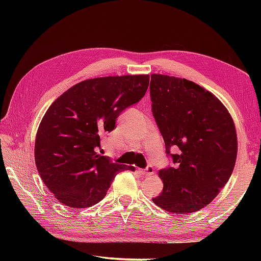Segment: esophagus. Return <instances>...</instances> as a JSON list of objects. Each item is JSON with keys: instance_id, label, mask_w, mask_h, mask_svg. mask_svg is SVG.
Here are the masks:
<instances>
[{"instance_id": "obj_1", "label": "esophagus", "mask_w": 261, "mask_h": 261, "mask_svg": "<svg viewBox=\"0 0 261 261\" xmlns=\"http://www.w3.org/2000/svg\"><path fill=\"white\" fill-rule=\"evenodd\" d=\"M140 173L145 175V176H149V175H152L154 173V169H153L152 166H148L146 169H141Z\"/></svg>"}]
</instances>
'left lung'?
<instances>
[{"label":"left lung","mask_w":261,"mask_h":261,"mask_svg":"<svg viewBox=\"0 0 261 261\" xmlns=\"http://www.w3.org/2000/svg\"><path fill=\"white\" fill-rule=\"evenodd\" d=\"M152 112L176 167L159 171L163 183L153 202L170 213L204 208L230 178L237 158L235 123L216 96L185 78L151 74Z\"/></svg>","instance_id":"8db88e82"}]
</instances>
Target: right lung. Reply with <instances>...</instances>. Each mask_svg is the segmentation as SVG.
<instances>
[{
    "instance_id": "right-lung-1",
    "label": "right lung",
    "mask_w": 261,
    "mask_h": 261,
    "mask_svg": "<svg viewBox=\"0 0 261 261\" xmlns=\"http://www.w3.org/2000/svg\"><path fill=\"white\" fill-rule=\"evenodd\" d=\"M148 74L86 79L60 95L39 124L34 159L47 189L62 204L86 208L107 194L118 173L135 170L96 153L123 110L146 93Z\"/></svg>"
}]
</instances>
